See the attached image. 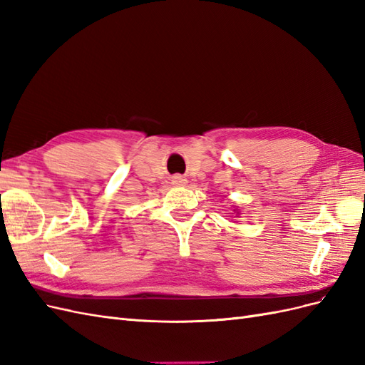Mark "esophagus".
I'll use <instances>...</instances> for the list:
<instances>
[{
    "label": "esophagus",
    "mask_w": 365,
    "mask_h": 365,
    "mask_svg": "<svg viewBox=\"0 0 365 365\" xmlns=\"http://www.w3.org/2000/svg\"><path fill=\"white\" fill-rule=\"evenodd\" d=\"M172 184H175V185H185L187 180L184 178V176H181V175H175L173 178H172Z\"/></svg>",
    "instance_id": "obj_1"
}]
</instances>
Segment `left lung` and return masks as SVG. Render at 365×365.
<instances>
[{
  "label": "left lung",
  "mask_w": 365,
  "mask_h": 365,
  "mask_svg": "<svg viewBox=\"0 0 365 365\" xmlns=\"http://www.w3.org/2000/svg\"><path fill=\"white\" fill-rule=\"evenodd\" d=\"M235 212H236V213H237V215H239V212H237V210H235Z\"/></svg>",
  "instance_id": "left-lung-1"
}]
</instances>
